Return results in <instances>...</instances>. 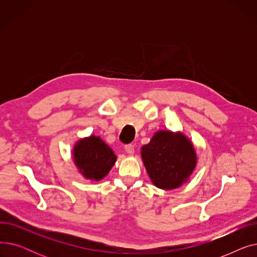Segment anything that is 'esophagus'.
Here are the masks:
<instances>
[{
  "label": "esophagus",
  "instance_id": "obj_1",
  "mask_svg": "<svg viewBox=\"0 0 257 257\" xmlns=\"http://www.w3.org/2000/svg\"><path fill=\"white\" fill-rule=\"evenodd\" d=\"M125 150H126V152L128 153V154H130V155H132V154H134V150H136V148H134V146L133 145H126L125 146Z\"/></svg>",
  "mask_w": 257,
  "mask_h": 257
}]
</instances>
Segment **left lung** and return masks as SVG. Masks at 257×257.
<instances>
[{
    "label": "left lung",
    "mask_w": 257,
    "mask_h": 257,
    "mask_svg": "<svg viewBox=\"0 0 257 257\" xmlns=\"http://www.w3.org/2000/svg\"><path fill=\"white\" fill-rule=\"evenodd\" d=\"M141 154L151 181L161 190L181 186L197 164L192 142L180 132L157 131L150 143L142 147Z\"/></svg>",
    "instance_id": "8db88e82"
}]
</instances>
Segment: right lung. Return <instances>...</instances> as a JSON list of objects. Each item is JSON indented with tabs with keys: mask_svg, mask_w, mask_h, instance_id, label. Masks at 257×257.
I'll use <instances>...</instances> for the list:
<instances>
[{
	"mask_svg": "<svg viewBox=\"0 0 257 257\" xmlns=\"http://www.w3.org/2000/svg\"><path fill=\"white\" fill-rule=\"evenodd\" d=\"M73 155L79 172L86 179L94 181L103 179L116 161L111 148L94 136L77 142Z\"/></svg>",
	"mask_w": 257,
	"mask_h": 257,
	"instance_id": "right-lung-1",
	"label": "right lung"
}]
</instances>
